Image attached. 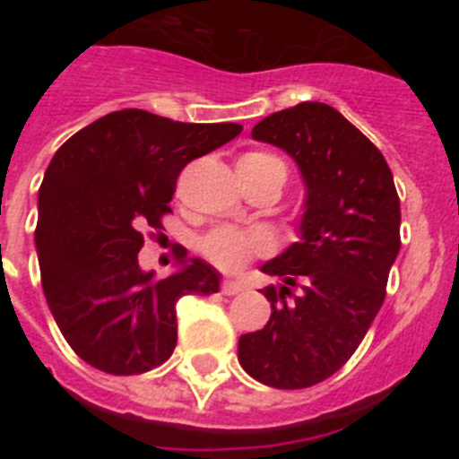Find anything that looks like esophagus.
<instances>
[{"label":"esophagus","mask_w":459,"mask_h":459,"mask_svg":"<svg viewBox=\"0 0 459 459\" xmlns=\"http://www.w3.org/2000/svg\"><path fill=\"white\" fill-rule=\"evenodd\" d=\"M243 290H246V285H243L241 280H225V282H222V294L225 296L241 294Z\"/></svg>","instance_id":"esophagus-1"}]
</instances>
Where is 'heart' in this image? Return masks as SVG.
<instances>
[{
	"label": "heart",
	"mask_w": 459,
	"mask_h": 459,
	"mask_svg": "<svg viewBox=\"0 0 459 459\" xmlns=\"http://www.w3.org/2000/svg\"><path fill=\"white\" fill-rule=\"evenodd\" d=\"M238 168L257 169V172H278L285 181V163L278 156L266 152H250L241 156ZM269 237L262 232H246L238 227H218L211 234H206L202 241V250L216 266L225 271H238L248 264L253 255H262L269 250Z\"/></svg>",
	"instance_id": "heart-1"
}]
</instances>
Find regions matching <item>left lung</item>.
Returning a JSON list of instances; mask_svg holds the SVG:
<instances>
[{"instance_id":"left-lung-1","label":"left lung","mask_w":459,"mask_h":459,"mask_svg":"<svg viewBox=\"0 0 459 459\" xmlns=\"http://www.w3.org/2000/svg\"><path fill=\"white\" fill-rule=\"evenodd\" d=\"M282 149L306 186L299 241L262 264L271 317L238 338V363L273 388H307L338 372L375 322L400 253V200L379 149L338 109L299 103L253 128Z\"/></svg>"}]
</instances>
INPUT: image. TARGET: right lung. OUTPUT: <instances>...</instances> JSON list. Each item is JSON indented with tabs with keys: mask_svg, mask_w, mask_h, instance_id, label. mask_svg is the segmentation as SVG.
<instances>
[{
	"mask_svg": "<svg viewBox=\"0 0 459 459\" xmlns=\"http://www.w3.org/2000/svg\"><path fill=\"white\" fill-rule=\"evenodd\" d=\"M243 131L184 124L144 109L100 117L59 147L39 188L36 255L56 326L108 375H142L177 347V301L221 290V273L179 255L158 280L137 262L144 230L169 213L181 169Z\"/></svg>",
	"mask_w": 459,
	"mask_h": 459,
	"instance_id": "right-lung-1",
	"label": "right lung"
}]
</instances>
